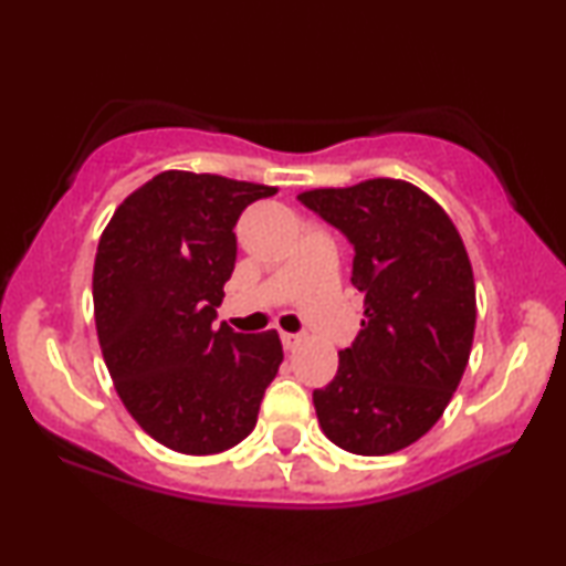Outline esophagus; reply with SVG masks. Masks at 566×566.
I'll return each instance as SVG.
<instances>
[{
    "label": "esophagus",
    "mask_w": 566,
    "mask_h": 566,
    "mask_svg": "<svg viewBox=\"0 0 566 566\" xmlns=\"http://www.w3.org/2000/svg\"><path fill=\"white\" fill-rule=\"evenodd\" d=\"M281 343H283L285 350H296L298 343H301V337L298 335H291V332H281Z\"/></svg>",
    "instance_id": "esophagus-1"
}]
</instances>
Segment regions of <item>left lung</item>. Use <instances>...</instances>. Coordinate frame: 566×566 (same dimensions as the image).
Masks as SVG:
<instances>
[{
  "mask_svg": "<svg viewBox=\"0 0 566 566\" xmlns=\"http://www.w3.org/2000/svg\"><path fill=\"white\" fill-rule=\"evenodd\" d=\"M298 200L350 239L353 285L366 296L358 337L314 391L316 417L343 451L397 453L440 420L467 370L476 327L467 247L443 208L405 180L316 188Z\"/></svg>",
  "mask_w": 566,
  "mask_h": 566,
  "instance_id": "obj_1",
  "label": "left lung"
}]
</instances>
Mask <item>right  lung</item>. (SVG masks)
Wrapping results in <instances>:
<instances>
[{"instance_id": "right-lung-1", "label": "right lung", "mask_w": 566, "mask_h": 566, "mask_svg": "<svg viewBox=\"0 0 566 566\" xmlns=\"http://www.w3.org/2000/svg\"><path fill=\"white\" fill-rule=\"evenodd\" d=\"M275 192L167 169L130 192L99 237L92 273L99 350L130 417L177 453L242 443L283 363L275 329L242 335L213 324L237 262L239 216Z\"/></svg>"}]
</instances>
